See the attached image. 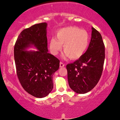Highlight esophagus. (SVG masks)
<instances>
[{
  "instance_id": "1",
  "label": "esophagus",
  "mask_w": 120,
  "mask_h": 120,
  "mask_svg": "<svg viewBox=\"0 0 120 120\" xmlns=\"http://www.w3.org/2000/svg\"><path fill=\"white\" fill-rule=\"evenodd\" d=\"M65 66V64H64L63 63H62V62H60V68H63V67H64Z\"/></svg>"
}]
</instances>
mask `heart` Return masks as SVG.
Returning a JSON list of instances; mask_svg holds the SVG:
<instances>
[{
  "label": "heart",
  "mask_w": 120,
  "mask_h": 120,
  "mask_svg": "<svg viewBox=\"0 0 120 120\" xmlns=\"http://www.w3.org/2000/svg\"><path fill=\"white\" fill-rule=\"evenodd\" d=\"M90 36L88 32L78 27L70 26L57 31L56 39L49 42V49L54 56L58 55L63 46L65 57L77 60L82 56L88 48Z\"/></svg>",
  "instance_id": "b5f03b06"
}]
</instances>
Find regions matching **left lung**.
<instances>
[{
  "instance_id": "1",
  "label": "left lung",
  "mask_w": 120,
  "mask_h": 120,
  "mask_svg": "<svg viewBox=\"0 0 120 120\" xmlns=\"http://www.w3.org/2000/svg\"><path fill=\"white\" fill-rule=\"evenodd\" d=\"M90 43L86 52L73 63L67 65L70 87L79 94L93 89L102 74L105 46L100 33L92 27Z\"/></svg>"
}]
</instances>
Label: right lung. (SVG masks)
Masks as SVG:
<instances>
[{"instance_id":"right-lung-1","label":"right lung","mask_w":120,"mask_h":120,"mask_svg":"<svg viewBox=\"0 0 120 120\" xmlns=\"http://www.w3.org/2000/svg\"><path fill=\"white\" fill-rule=\"evenodd\" d=\"M46 23L34 24L22 30L14 46L16 73L25 91L37 98L47 96L53 89L52 76L60 60L48 53ZM33 45L37 52L25 51Z\"/></svg>"}]
</instances>
